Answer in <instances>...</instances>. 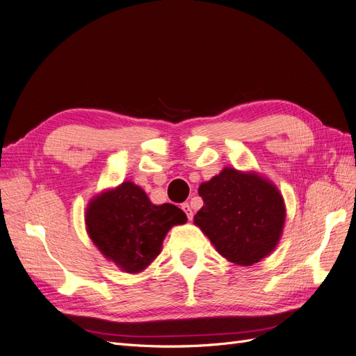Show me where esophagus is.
<instances>
[{
    "instance_id": "34e87169",
    "label": "esophagus",
    "mask_w": 356,
    "mask_h": 356,
    "mask_svg": "<svg viewBox=\"0 0 356 356\" xmlns=\"http://www.w3.org/2000/svg\"><path fill=\"white\" fill-rule=\"evenodd\" d=\"M181 208H182V211L186 212V215H187V218L188 220H193V211H191V207L188 203H182L181 204Z\"/></svg>"
}]
</instances>
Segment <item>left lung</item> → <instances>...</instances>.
Listing matches in <instances>:
<instances>
[{
  "mask_svg": "<svg viewBox=\"0 0 356 356\" xmlns=\"http://www.w3.org/2000/svg\"><path fill=\"white\" fill-rule=\"evenodd\" d=\"M199 196L203 207L195 224L229 261L252 266L279 243L286 209L281 191L264 177L224 168L202 182Z\"/></svg>",
  "mask_w": 356,
  "mask_h": 356,
  "instance_id": "1",
  "label": "left lung"
}]
</instances>
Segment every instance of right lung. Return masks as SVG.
Returning <instances> with one entry per match:
<instances>
[{
    "label": "right lung",
    "instance_id": "obj_1",
    "mask_svg": "<svg viewBox=\"0 0 356 356\" xmlns=\"http://www.w3.org/2000/svg\"><path fill=\"white\" fill-rule=\"evenodd\" d=\"M187 215L172 203L154 204L131 181L95 196L86 209L92 242L126 273H139L161 251L166 233Z\"/></svg>",
    "mask_w": 356,
    "mask_h": 356
}]
</instances>
